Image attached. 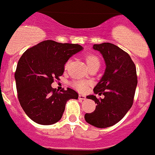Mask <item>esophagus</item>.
Listing matches in <instances>:
<instances>
[{"label":"esophagus","instance_id":"esophagus-1","mask_svg":"<svg viewBox=\"0 0 155 155\" xmlns=\"http://www.w3.org/2000/svg\"><path fill=\"white\" fill-rule=\"evenodd\" d=\"M79 100H81V101H83V100H85V96L83 95H79Z\"/></svg>","mask_w":155,"mask_h":155}]
</instances>
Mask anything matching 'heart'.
Wrapping results in <instances>:
<instances>
[{
  "mask_svg": "<svg viewBox=\"0 0 155 155\" xmlns=\"http://www.w3.org/2000/svg\"><path fill=\"white\" fill-rule=\"evenodd\" d=\"M85 61H86V64L88 67H91V66H94V65H100V60L98 57H97L94 54H89L85 58ZM69 62L66 63V68L68 66ZM74 86L77 90H78L79 92H85L87 89L88 87V82L84 81H78L74 83Z\"/></svg>",
  "mask_w": 155,
  "mask_h": 155,
  "instance_id": "1",
  "label": "heart"
}]
</instances>
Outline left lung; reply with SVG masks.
<instances>
[{
  "label": "left lung",
  "mask_w": 155,
  "mask_h": 155,
  "mask_svg": "<svg viewBox=\"0 0 155 155\" xmlns=\"http://www.w3.org/2000/svg\"><path fill=\"white\" fill-rule=\"evenodd\" d=\"M93 48L101 54L106 66L93 92L104 97L87 96L97 106L94 112L85 115V120L96 127L105 128L120 121L131 108L138 82L136 68L128 54L112 43L94 44Z\"/></svg>",
  "instance_id": "1"
}]
</instances>
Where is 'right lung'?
<instances>
[{
  "instance_id": "right-lung-1",
  "label": "right lung",
  "mask_w": 155,
  "mask_h": 155,
  "mask_svg": "<svg viewBox=\"0 0 155 155\" xmlns=\"http://www.w3.org/2000/svg\"><path fill=\"white\" fill-rule=\"evenodd\" d=\"M82 50L78 44L46 40L20 57L15 73L18 99L31 120L42 125L54 124L62 118L66 102L78 98L74 89L67 88L58 93L51 84L63 74L69 58Z\"/></svg>"
}]
</instances>
